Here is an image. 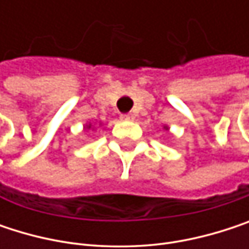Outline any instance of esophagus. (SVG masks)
<instances>
[{
	"label": "esophagus",
	"instance_id": "34e87169",
	"mask_svg": "<svg viewBox=\"0 0 249 249\" xmlns=\"http://www.w3.org/2000/svg\"><path fill=\"white\" fill-rule=\"evenodd\" d=\"M121 120L123 121H134L135 117H134V114H124V115H121Z\"/></svg>",
	"mask_w": 249,
	"mask_h": 249
}]
</instances>
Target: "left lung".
I'll return each instance as SVG.
<instances>
[{
  "label": "left lung",
  "instance_id": "8db88e82",
  "mask_svg": "<svg viewBox=\"0 0 249 249\" xmlns=\"http://www.w3.org/2000/svg\"><path fill=\"white\" fill-rule=\"evenodd\" d=\"M164 128H166V129H167V126H164Z\"/></svg>",
  "mask_w": 249,
  "mask_h": 249
}]
</instances>
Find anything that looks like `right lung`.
<instances>
[{"label": "right lung", "mask_w": 249, "mask_h": 249, "mask_svg": "<svg viewBox=\"0 0 249 249\" xmlns=\"http://www.w3.org/2000/svg\"><path fill=\"white\" fill-rule=\"evenodd\" d=\"M88 128H90V124H89V125H88Z\"/></svg>", "instance_id": "right-lung-1"}]
</instances>
